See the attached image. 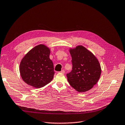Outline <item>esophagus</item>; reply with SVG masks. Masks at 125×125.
Segmentation results:
<instances>
[{"mask_svg": "<svg viewBox=\"0 0 125 125\" xmlns=\"http://www.w3.org/2000/svg\"><path fill=\"white\" fill-rule=\"evenodd\" d=\"M59 73H65V71H64V70H61V72H60Z\"/></svg>", "mask_w": 125, "mask_h": 125, "instance_id": "34e87169", "label": "esophagus"}]
</instances>
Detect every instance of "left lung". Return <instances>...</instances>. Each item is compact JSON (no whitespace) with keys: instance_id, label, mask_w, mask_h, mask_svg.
<instances>
[{"instance_id":"8db88e82","label":"left lung","mask_w":125,"mask_h":125,"mask_svg":"<svg viewBox=\"0 0 125 125\" xmlns=\"http://www.w3.org/2000/svg\"><path fill=\"white\" fill-rule=\"evenodd\" d=\"M72 70L66 76L69 84L79 93L90 90L99 80L101 68L94 54L83 46L69 51Z\"/></svg>"}]
</instances>
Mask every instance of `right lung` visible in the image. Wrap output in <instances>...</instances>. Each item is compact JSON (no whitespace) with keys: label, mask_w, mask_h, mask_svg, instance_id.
Masks as SVG:
<instances>
[{"label":"right lung","mask_w":125,"mask_h":125,"mask_svg":"<svg viewBox=\"0 0 125 125\" xmlns=\"http://www.w3.org/2000/svg\"><path fill=\"white\" fill-rule=\"evenodd\" d=\"M50 54L49 48L42 44L35 46L26 54L20 64V73L26 84L39 88L52 81L55 72Z\"/></svg>","instance_id":"obj_1"}]
</instances>
